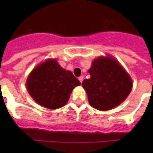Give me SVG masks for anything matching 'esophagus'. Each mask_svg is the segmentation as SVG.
I'll list each match as a JSON object with an SVG mask.
<instances>
[{"label":"esophagus","instance_id":"esophagus-1","mask_svg":"<svg viewBox=\"0 0 153 153\" xmlns=\"http://www.w3.org/2000/svg\"><path fill=\"white\" fill-rule=\"evenodd\" d=\"M79 81H80V82H81V83H82V81H83V76H80V77H79Z\"/></svg>","mask_w":153,"mask_h":153}]
</instances>
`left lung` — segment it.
Returning <instances> with one entry per match:
<instances>
[{
    "instance_id": "8db88e82",
    "label": "left lung",
    "mask_w": 153,
    "mask_h": 153,
    "mask_svg": "<svg viewBox=\"0 0 153 153\" xmlns=\"http://www.w3.org/2000/svg\"><path fill=\"white\" fill-rule=\"evenodd\" d=\"M88 72L91 78L84 79L82 85L90 105L98 110L114 109L126 100L132 91L129 74L114 58L98 57Z\"/></svg>"
}]
</instances>
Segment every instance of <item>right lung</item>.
<instances>
[{"mask_svg": "<svg viewBox=\"0 0 153 153\" xmlns=\"http://www.w3.org/2000/svg\"><path fill=\"white\" fill-rule=\"evenodd\" d=\"M81 82L71 71L60 67L56 59H47L32 70L26 86L34 101L48 109H55L67 104L73 89Z\"/></svg>", "mask_w": 153, "mask_h": 153, "instance_id": "right-lung-1", "label": "right lung"}]
</instances>
